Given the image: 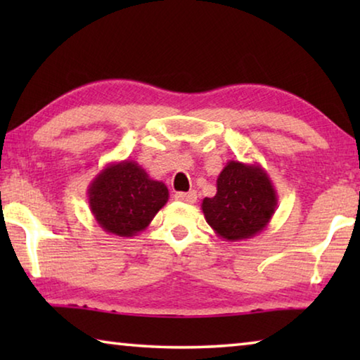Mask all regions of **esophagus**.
I'll return each instance as SVG.
<instances>
[{
  "instance_id": "34e87169",
  "label": "esophagus",
  "mask_w": 360,
  "mask_h": 360,
  "mask_svg": "<svg viewBox=\"0 0 360 360\" xmlns=\"http://www.w3.org/2000/svg\"><path fill=\"white\" fill-rule=\"evenodd\" d=\"M174 198L178 200V202L182 203H187V205H193L197 202V192L191 191V192H178L174 195Z\"/></svg>"
}]
</instances>
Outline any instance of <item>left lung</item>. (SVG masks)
I'll return each instance as SVG.
<instances>
[{
    "instance_id": "1",
    "label": "left lung",
    "mask_w": 360,
    "mask_h": 360,
    "mask_svg": "<svg viewBox=\"0 0 360 360\" xmlns=\"http://www.w3.org/2000/svg\"><path fill=\"white\" fill-rule=\"evenodd\" d=\"M278 195L270 176L257 162L229 160L217 176V192L205 198L206 222L227 241L249 240L270 224Z\"/></svg>"
}]
</instances>
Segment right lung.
I'll list each match as a JSON object with an SVG mask.
<instances>
[{"mask_svg":"<svg viewBox=\"0 0 360 360\" xmlns=\"http://www.w3.org/2000/svg\"><path fill=\"white\" fill-rule=\"evenodd\" d=\"M89 206L96 224L111 235L130 238L150 224L168 202V188L149 178L135 160L112 162L87 188Z\"/></svg>","mask_w":360,"mask_h":360,"instance_id":"1","label":"right lung"}]
</instances>
